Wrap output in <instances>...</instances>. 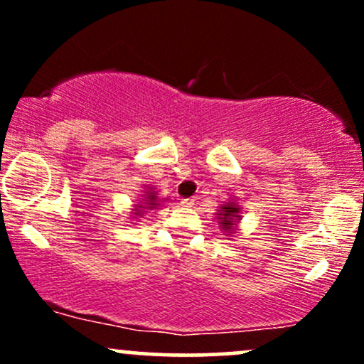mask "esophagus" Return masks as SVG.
Returning <instances> with one entry per match:
<instances>
[{
    "label": "esophagus",
    "instance_id": "1",
    "mask_svg": "<svg viewBox=\"0 0 364 364\" xmlns=\"http://www.w3.org/2000/svg\"><path fill=\"white\" fill-rule=\"evenodd\" d=\"M179 205H181V207H186V208H190V207H193V205H195V202H193V198H183L181 202H179Z\"/></svg>",
    "mask_w": 364,
    "mask_h": 364
}]
</instances>
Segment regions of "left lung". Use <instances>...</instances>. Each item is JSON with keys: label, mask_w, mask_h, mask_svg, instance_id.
<instances>
[{"label": "left lung", "mask_w": 364, "mask_h": 364, "mask_svg": "<svg viewBox=\"0 0 364 364\" xmlns=\"http://www.w3.org/2000/svg\"><path fill=\"white\" fill-rule=\"evenodd\" d=\"M217 220H219L220 229L224 232H228V236L235 235L237 231V224L241 220V208L236 203V200H231V202H225L219 207V210L215 212Z\"/></svg>", "instance_id": "obj_1"}]
</instances>
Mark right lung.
<instances>
[{
	"label": "right lung",
	"instance_id": "obj_1",
	"mask_svg": "<svg viewBox=\"0 0 364 364\" xmlns=\"http://www.w3.org/2000/svg\"><path fill=\"white\" fill-rule=\"evenodd\" d=\"M161 202H166V200L159 198V193L156 191V188L145 185L144 186V195H141L139 203H136L135 208H133L132 214L135 217H144L145 212L154 210V208L161 207Z\"/></svg>",
	"mask_w": 364,
	"mask_h": 364
}]
</instances>
